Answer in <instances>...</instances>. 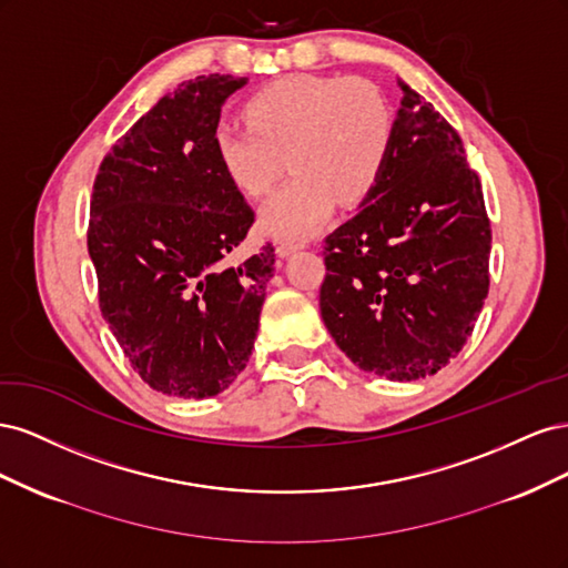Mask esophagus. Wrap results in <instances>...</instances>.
I'll return each mask as SVG.
<instances>
[{"label":"esophagus","mask_w":568,"mask_h":568,"mask_svg":"<svg viewBox=\"0 0 568 568\" xmlns=\"http://www.w3.org/2000/svg\"><path fill=\"white\" fill-rule=\"evenodd\" d=\"M301 248H303L301 242H286V239H282V242H277V255H280V257H288L291 253H296V251H301Z\"/></svg>","instance_id":"34e87169"}]
</instances>
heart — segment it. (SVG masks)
<instances>
[{
	"label": "heart",
	"instance_id": "b5f03b06",
	"mask_svg": "<svg viewBox=\"0 0 568 568\" xmlns=\"http://www.w3.org/2000/svg\"><path fill=\"white\" fill-rule=\"evenodd\" d=\"M246 128L220 123L213 151L225 178L246 196H263L291 175L261 209L274 239H307L332 215L336 199L355 203L379 182L393 142V113L369 80L291 75L246 104Z\"/></svg>",
	"mask_w": 568,
	"mask_h": 568
}]
</instances>
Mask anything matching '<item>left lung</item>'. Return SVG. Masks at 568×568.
<instances>
[{
  "mask_svg": "<svg viewBox=\"0 0 568 568\" xmlns=\"http://www.w3.org/2000/svg\"><path fill=\"white\" fill-rule=\"evenodd\" d=\"M379 182L326 236L324 326L353 363L417 382L450 363L488 296L490 222L459 134L398 80Z\"/></svg>",
  "mask_w": 568,
  "mask_h": 568,
  "instance_id": "left-lung-1",
  "label": "left lung"
}]
</instances>
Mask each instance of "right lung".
<instances>
[{"label":"right lung","instance_id":"add662e5","mask_svg":"<svg viewBox=\"0 0 568 568\" xmlns=\"http://www.w3.org/2000/svg\"><path fill=\"white\" fill-rule=\"evenodd\" d=\"M248 80L201 75L165 94L101 161L88 248L99 305L132 369L170 398H211L248 363L274 248L236 263L253 211L213 132Z\"/></svg>","mask_w":568,"mask_h":568}]
</instances>
